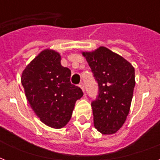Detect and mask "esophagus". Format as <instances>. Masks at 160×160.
I'll return each mask as SVG.
<instances>
[{"label":"esophagus","instance_id":"obj_1","mask_svg":"<svg viewBox=\"0 0 160 160\" xmlns=\"http://www.w3.org/2000/svg\"><path fill=\"white\" fill-rule=\"evenodd\" d=\"M79 86H80V89H81V90H83V92H84V91H85V86H84V84H83V83L81 82L80 84V85H79Z\"/></svg>","mask_w":160,"mask_h":160}]
</instances>
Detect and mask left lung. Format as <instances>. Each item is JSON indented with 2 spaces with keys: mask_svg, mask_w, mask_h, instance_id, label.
<instances>
[{
  "mask_svg": "<svg viewBox=\"0 0 160 160\" xmlns=\"http://www.w3.org/2000/svg\"><path fill=\"white\" fill-rule=\"evenodd\" d=\"M82 55L99 85L98 98L91 104L95 128L102 134H115L130 109L135 85L134 66L105 46Z\"/></svg>",
  "mask_w": 160,
  "mask_h": 160,
  "instance_id": "1",
  "label": "left lung"
}]
</instances>
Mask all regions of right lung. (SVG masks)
Here are the masks:
<instances>
[{"mask_svg": "<svg viewBox=\"0 0 160 160\" xmlns=\"http://www.w3.org/2000/svg\"><path fill=\"white\" fill-rule=\"evenodd\" d=\"M57 51L46 49L26 65L21 74L25 95L40 120L61 129L70 121L81 89L70 83L71 71L60 64Z\"/></svg>", "mask_w": 160, "mask_h": 160, "instance_id": "obj_1", "label": "right lung"}]
</instances>
